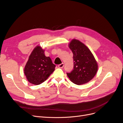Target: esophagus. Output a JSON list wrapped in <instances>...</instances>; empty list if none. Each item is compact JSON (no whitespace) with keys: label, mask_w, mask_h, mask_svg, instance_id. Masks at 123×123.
Here are the masks:
<instances>
[{"label":"esophagus","mask_w":123,"mask_h":123,"mask_svg":"<svg viewBox=\"0 0 123 123\" xmlns=\"http://www.w3.org/2000/svg\"><path fill=\"white\" fill-rule=\"evenodd\" d=\"M63 66H64V63H61V64H59V65H58V67H59V68H63Z\"/></svg>","instance_id":"esophagus-1"}]
</instances>
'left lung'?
I'll list each match as a JSON object with an SVG mask.
<instances>
[{
  "mask_svg": "<svg viewBox=\"0 0 123 123\" xmlns=\"http://www.w3.org/2000/svg\"><path fill=\"white\" fill-rule=\"evenodd\" d=\"M73 53L74 69L67 73L75 84L82 85L89 82L97 74L98 65L93 54L84 43L74 39L68 44Z\"/></svg>",
  "mask_w": 123,
  "mask_h": 123,
  "instance_id": "left-lung-1",
  "label": "left lung"
}]
</instances>
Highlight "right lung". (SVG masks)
I'll return each instance as SVG.
<instances>
[{"instance_id": "1", "label": "right lung", "mask_w": 123, "mask_h": 123, "mask_svg": "<svg viewBox=\"0 0 123 123\" xmlns=\"http://www.w3.org/2000/svg\"><path fill=\"white\" fill-rule=\"evenodd\" d=\"M44 50L37 46L31 53L24 69L26 78L31 84L39 85L44 82L55 70V66Z\"/></svg>"}]
</instances>
